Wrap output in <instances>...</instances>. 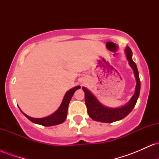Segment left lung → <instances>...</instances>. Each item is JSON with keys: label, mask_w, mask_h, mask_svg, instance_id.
I'll return each mask as SVG.
<instances>
[{"label": "left lung", "mask_w": 159, "mask_h": 159, "mask_svg": "<svg viewBox=\"0 0 159 159\" xmlns=\"http://www.w3.org/2000/svg\"><path fill=\"white\" fill-rule=\"evenodd\" d=\"M125 51L128 61L134 71V76L136 78V87L134 94L132 96L130 101L125 105L123 107H116V108H111V107H105L102 105L98 101L97 98L93 95L92 93L83 87L82 89L85 94V104L87 105V113L90 118H92L93 120L107 123L118 121V120L125 117L135 106L138 98L139 97L140 90L139 74H138V68H137L135 63L132 61V52L131 48L129 46H126Z\"/></svg>", "instance_id": "left-lung-1"}]
</instances>
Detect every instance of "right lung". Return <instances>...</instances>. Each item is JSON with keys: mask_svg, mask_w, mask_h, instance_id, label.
Instances as JSON below:
<instances>
[{"mask_svg": "<svg viewBox=\"0 0 159 159\" xmlns=\"http://www.w3.org/2000/svg\"><path fill=\"white\" fill-rule=\"evenodd\" d=\"M80 88H81L80 86H77V87H75L71 89V90L67 91V92L66 93L64 97H63V101H62V103L61 106L59 107V108H58L54 114H52V115H50V116H46V117L34 118L31 117V116H27V114H24L22 111H21L22 112V114L26 116L27 119L30 120V121L34 123L39 124V125H44V126H52V125H58V124H61L62 123H63L66 120V119L69 104L71 98L72 97V96H73L74 93L78 89Z\"/></svg>", "mask_w": 159, "mask_h": 159, "instance_id": "1", "label": "right lung"}]
</instances>
